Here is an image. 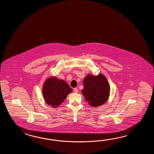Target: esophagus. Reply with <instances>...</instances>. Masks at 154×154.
Here are the masks:
<instances>
[{
	"label": "esophagus",
	"mask_w": 154,
	"mask_h": 154,
	"mask_svg": "<svg viewBox=\"0 0 154 154\" xmlns=\"http://www.w3.org/2000/svg\"><path fill=\"white\" fill-rule=\"evenodd\" d=\"M78 88H74V92L75 93H77V92H78Z\"/></svg>",
	"instance_id": "esophagus-1"
}]
</instances>
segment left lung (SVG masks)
Instances as JSON below:
<instances>
[{
	"label": "left lung",
	"instance_id": "1",
	"mask_svg": "<svg viewBox=\"0 0 154 154\" xmlns=\"http://www.w3.org/2000/svg\"><path fill=\"white\" fill-rule=\"evenodd\" d=\"M82 92L88 104L93 107L103 105L108 100L110 87L108 81L102 74L95 76L88 74L83 80Z\"/></svg>",
	"mask_w": 154,
	"mask_h": 154
}]
</instances>
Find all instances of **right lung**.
<instances>
[{
    "label": "right lung",
    "instance_id": "obj_1",
    "mask_svg": "<svg viewBox=\"0 0 154 154\" xmlns=\"http://www.w3.org/2000/svg\"><path fill=\"white\" fill-rule=\"evenodd\" d=\"M72 91V88L65 81L56 77L47 79L43 85L42 94L45 101L53 108L59 106Z\"/></svg>",
    "mask_w": 154,
    "mask_h": 154
}]
</instances>
